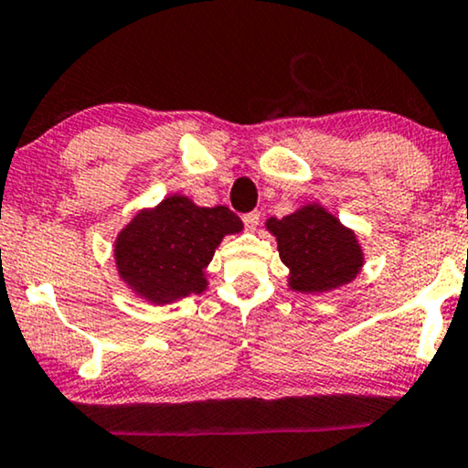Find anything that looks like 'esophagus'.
<instances>
[{
  "mask_svg": "<svg viewBox=\"0 0 468 468\" xmlns=\"http://www.w3.org/2000/svg\"><path fill=\"white\" fill-rule=\"evenodd\" d=\"M243 223H245V228L250 229V232H256L258 223H261V212H250V215H245Z\"/></svg>",
  "mask_w": 468,
  "mask_h": 468,
  "instance_id": "obj_1",
  "label": "esophagus"
}]
</instances>
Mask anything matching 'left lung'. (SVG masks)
I'll return each instance as SVG.
<instances>
[{
    "mask_svg": "<svg viewBox=\"0 0 468 468\" xmlns=\"http://www.w3.org/2000/svg\"><path fill=\"white\" fill-rule=\"evenodd\" d=\"M264 225L278 240L291 291L313 295L336 291L354 282L365 267V251L354 229L316 201L282 218L271 217Z\"/></svg>",
    "mask_w": 468,
    "mask_h": 468,
    "instance_id": "1",
    "label": "left lung"
}]
</instances>
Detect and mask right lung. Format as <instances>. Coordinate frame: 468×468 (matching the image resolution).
Masks as SVG:
<instances>
[{
  "instance_id": "add662e5",
  "label": "right lung",
  "mask_w": 468,
  "mask_h": 468,
  "mask_svg": "<svg viewBox=\"0 0 468 468\" xmlns=\"http://www.w3.org/2000/svg\"><path fill=\"white\" fill-rule=\"evenodd\" d=\"M243 221L228 206L201 207L186 195H169L143 207L114 240L119 278L136 297L165 305L207 288L206 267Z\"/></svg>"
}]
</instances>
